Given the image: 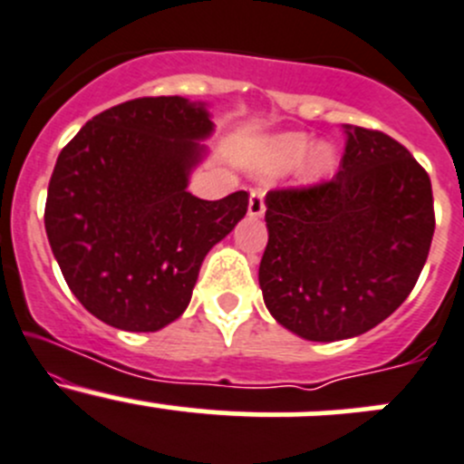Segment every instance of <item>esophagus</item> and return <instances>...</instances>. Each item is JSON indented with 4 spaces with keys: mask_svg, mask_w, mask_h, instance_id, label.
<instances>
[{
    "mask_svg": "<svg viewBox=\"0 0 464 464\" xmlns=\"http://www.w3.org/2000/svg\"><path fill=\"white\" fill-rule=\"evenodd\" d=\"M248 216L262 218L265 216V193L260 188H253L251 199H248Z\"/></svg>",
    "mask_w": 464,
    "mask_h": 464,
    "instance_id": "esophagus-1",
    "label": "esophagus"
}]
</instances>
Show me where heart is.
I'll list each match as a JSON object with an SVG mask.
<instances>
[{
  "label": "heart",
  "mask_w": 464,
  "mask_h": 464,
  "mask_svg": "<svg viewBox=\"0 0 464 464\" xmlns=\"http://www.w3.org/2000/svg\"><path fill=\"white\" fill-rule=\"evenodd\" d=\"M311 140L304 138V135H285V138H277L276 142L271 144L269 149V162L273 167H291V164L300 162L302 158L309 150ZM331 167V153L326 149H320L318 153L314 155V162H311V175L318 178V175L326 173Z\"/></svg>",
  "instance_id": "obj_1"
}]
</instances>
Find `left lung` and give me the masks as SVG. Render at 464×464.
Returning <instances> with one entry per match:
<instances>
[{"instance_id":"left-lung-1","label":"left lung","mask_w":464,"mask_h":464,"mask_svg":"<svg viewBox=\"0 0 464 464\" xmlns=\"http://www.w3.org/2000/svg\"><path fill=\"white\" fill-rule=\"evenodd\" d=\"M343 129L334 178L266 195L265 304L315 343L353 338L389 318L416 286L436 228L431 179L416 158L382 130Z\"/></svg>"}]
</instances>
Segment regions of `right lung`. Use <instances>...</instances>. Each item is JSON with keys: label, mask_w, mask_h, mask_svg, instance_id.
<instances>
[{"label": "right lung", "mask_w": 464, "mask_h": 464, "mask_svg": "<svg viewBox=\"0 0 464 464\" xmlns=\"http://www.w3.org/2000/svg\"><path fill=\"white\" fill-rule=\"evenodd\" d=\"M213 124L184 97H138L82 126L48 182L44 224L68 289L95 318L158 331L191 302L204 256L246 216L248 193L187 191Z\"/></svg>", "instance_id": "obj_1"}]
</instances>
